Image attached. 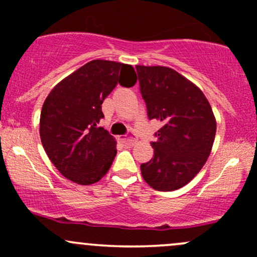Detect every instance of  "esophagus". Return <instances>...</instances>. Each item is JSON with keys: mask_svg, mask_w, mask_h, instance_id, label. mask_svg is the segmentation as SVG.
Returning a JSON list of instances; mask_svg holds the SVG:
<instances>
[{"mask_svg": "<svg viewBox=\"0 0 257 257\" xmlns=\"http://www.w3.org/2000/svg\"><path fill=\"white\" fill-rule=\"evenodd\" d=\"M135 139L133 135H128V137H124V138H120V141H122L123 144H129V145H133V144L135 143Z\"/></svg>", "mask_w": 257, "mask_h": 257, "instance_id": "obj_1", "label": "esophagus"}]
</instances>
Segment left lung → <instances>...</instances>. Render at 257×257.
Here are the masks:
<instances>
[{
    "mask_svg": "<svg viewBox=\"0 0 257 257\" xmlns=\"http://www.w3.org/2000/svg\"><path fill=\"white\" fill-rule=\"evenodd\" d=\"M147 116L162 123L152 141L153 158L141 164L145 181L157 191L187 185L211 152L216 120L203 91L166 66H135Z\"/></svg>",
    "mask_w": 257,
    "mask_h": 257,
    "instance_id": "obj_1",
    "label": "left lung"
}]
</instances>
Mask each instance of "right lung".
I'll return each instance as SVG.
<instances>
[{
	"label": "right lung",
	"instance_id": "add662e5",
	"mask_svg": "<svg viewBox=\"0 0 257 257\" xmlns=\"http://www.w3.org/2000/svg\"><path fill=\"white\" fill-rule=\"evenodd\" d=\"M133 87L132 65L91 60L53 88L42 106L41 141L47 156L66 179L98 182L116 157V141L102 126L101 105L117 84Z\"/></svg>",
	"mask_w": 257,
	"mask_h": 257
}]
</instances>
